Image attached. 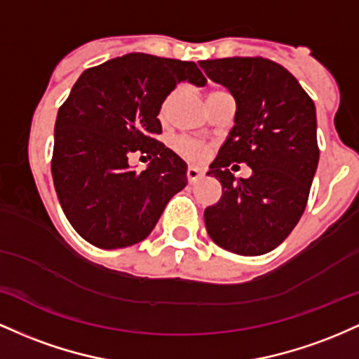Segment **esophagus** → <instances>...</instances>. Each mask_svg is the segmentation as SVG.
Returning a JSON list of instances; mask_svg holds the SVG:
<instances>
[{
    "instance_id": "34e87169",
    "label": "esophagus",
    "mask_w": 359,
    "mask_h": 359,
    "mask_svg": "<svg viewBox=\"0 0 359 359\" xmlns=\"http://www.w3.org/2000/svg\"><path fill=\"white\" fill-rule=\"evenodd\" d=\"M187 178H188V183H190V184L198 183V181L203 178V171H201V169H198V168L190 166L187 169Z\"/></svg>"
}]
</instances>
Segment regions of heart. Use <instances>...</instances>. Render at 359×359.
Instances as JSON below:
<instances>
[{
    "label": "heart",
    "mask_w": 359,
    "mask_h": 359,
    "mask_svg": "<svg viewBox=\"0 0 359 359\" xmlns=\"http://www.w3.org/2000/svg\"><path fill=\"white\" fill-rule=\"evenodd\" d=\"M217 93H222V91H212L210 95H208V98L213 95H217ZM176 98H178V91L175 90L169 93L166 98L163 100V103H161L159 107L161 122H168ZM175 149L180 156H183V158L188 161H203L208 154H210V147H208L207 144L198 142V140H191V139H178L175 144Z\"/></svg>",
    "instance_id": "heart-1"
}]
</instances>
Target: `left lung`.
<instances>
[{
  "mask_svg": "<svg viewBox=\"0 0 359 359\" xmlns=\"http://www.w3.org/2000/svg\"><path fill=\"white\" fill-rule=\"evenodd\" d=\"M200 66L237 104L232 130L207 172L220 181L222 196L205 208V227L227 251L266 255L287 239L307 205L319 163L316 104L269 59L225 57ZM232 162H245L253 175L236 179Z\"/></svg>",
  "mask_w": 359,
  "mask_h": 359,
  "instance_id": "obj_1",
  "label": "left lung"
}]
</instances>
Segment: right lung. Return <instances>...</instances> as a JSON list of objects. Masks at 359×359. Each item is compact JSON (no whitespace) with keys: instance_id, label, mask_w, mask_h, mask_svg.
<instances>
[{"instance_id":"right-lung-1","label":"right lung","mask_w":359,"mask_h":359,"mask_svg":"<svg viewBox=\"0 0 359 359\" xmlns=\"http://www.w3.org/2000/svg\"><path fill=\"white\" fill-rule=\"evenodd\" d=\"M187 79L207 83L195 62L134 52L84 71L59 108L52 178L67 220L90 244L140 243L187 187V163L156 140L161 103ZM134 151L151 159L140 173L128 166Z\"/></svg>"}]
</instances>
